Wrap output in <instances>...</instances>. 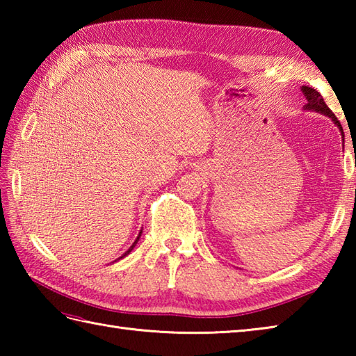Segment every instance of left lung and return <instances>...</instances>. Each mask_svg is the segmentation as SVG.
Returning a JSON list of instances; mask_svg holds the SVG:
<instances>
[{
    "label": "left lung",
    "mask_w": 356,
    "mask_h": 356,
    "mask_svg": "<svg viewBox=\"0 0 356 356\" xmlns=\"http://www.w3.org/2000/svg\"><path fill=\"white\" fill-rule=\"evenodd\" d=\"M301 92L305 93V96H306V99H307V104H306V108L307 110H314V111H318V113H321V115H326V116H329L332 120H334V122L338 125V128H339V131H341V134H343V138H344V133H343V127H341V124H339V120L337 119V116L334 115V113H332V110L327 107L326 105V102H324V99H323V96L316 92L315 88H312V87H301Z\"/></svg>",
    "instance_id": "1"
}]
</instances>
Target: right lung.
Segmentation results:
<instances>
[{"mask_svg": "<svg viewBox=\"0 0 356 356\" xmlns=\"http://www.w3.org/2000/svg\"><path fill=\"white\" fill-rule=\"evenodd\" d=\"M140 234H142V232H139V236H138V238H136V241H134V243L131 245V248H130V249H128V251H127V252H125V254H124L122 257H125V255H128V254H130V252H131V249H133V248L136 246V243H138V240H139V237H140ZM122 257H120V259H122Z\"/></svg>", "mask_w": 356, "mask_h": 356, "instance_id": "right-lung-1", "label": "right lung"}]
</instances>
